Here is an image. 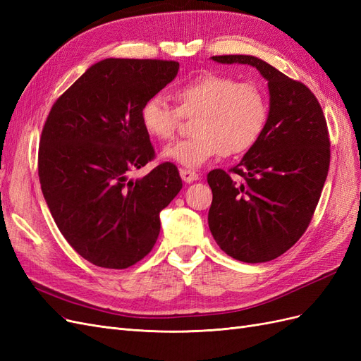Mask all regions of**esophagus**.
I'll return each mask as SVG.
<instances>
[{"instance_id": "esophagus-1", "label": "esophagus", "mask_w": 361, "mask_h": 361, "mask_svg": "<svg viewBox=\"0 0 361 361\" xmlns=\"http://www.w3.org/2000/svg\"><path fill=\"white\" fill-rule=\"evenodd\" d=\"M180 178L183 182L191 183L194 180L199 179V174L195 173L194 170H188V169H180Z\"/></svg>"}]
</instances>
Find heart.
<instances>
[{
    "mask_svg": "<svg viewBox=\"0 0 361 361\" xmlns=\"http://www.w3.org/2000/svg\"><path fill=\"white\" fill-rule=\"evenodd\" d=\"M174 108L161 94L141 106V123L154 138L167 141L178 133L182 117H195L194 137L176 141L162 157L183 167L199 169L218 155L235 157L259 140L268 120V102L255 82H238L232 76L202 73L174 89Z\"/></svg>",
    "mask_w": 361,
    "mask_h": 361,
    "instance_id": "1",
    "label": "heart"
}]
</instances>
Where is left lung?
<instances>
[{"label":"left lung","instance_id":"1","mask_svg":"<svg viewBox=\"0 0 361 361\" xmlns=\"http://www.w3.org/2000/svg\"><path fill=\"white\" fill-rule=\"evenodd\" d=\"M223 64H250L268 81L267 125L241 162L207 174L211 233L226 255L247 264L281 256L309 227L330 167L322 108L302 82L253 56H215Z\"/></svg>","mask_w":361,"mask_h":361}]
</instances>
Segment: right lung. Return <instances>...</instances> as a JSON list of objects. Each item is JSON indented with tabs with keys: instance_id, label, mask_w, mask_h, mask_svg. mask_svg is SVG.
Instances as JSON below:
<instances>
[{
	"instance_id": "obj_1",
	"label": "right lung",
	"mask_w": 361,
	"mask_h": 361,
	"mask_svg": "<svg viewBox=\"0 0 361 361\" xmlns=\"http://www.w3.org/2000/svg\"><path fill=\"white\" fill-rule=\"evenodd\" d=\"M178 71V61L105 59L59 97L42 129L43 197L71 247L96 267L125 269L147 256L159 212L182 188L171 162L129 179L155 157L141 106Z\"/></svg>"
}]
</instances>
